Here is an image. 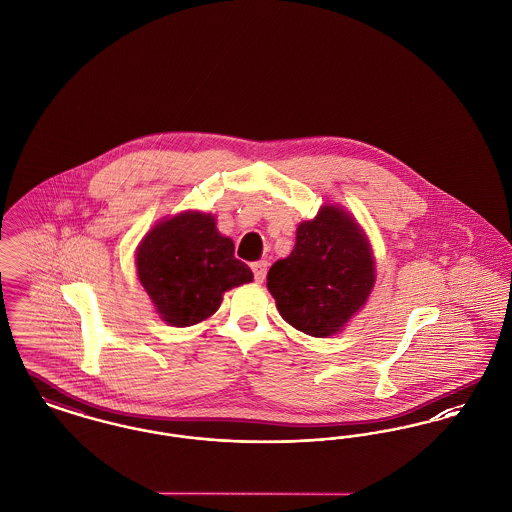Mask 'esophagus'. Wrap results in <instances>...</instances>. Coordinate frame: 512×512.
<instances>
[{
    "instance_id": "obj_1",
    "label": "esophagus",
    "mask_w": 512,
    "mask_h": 512,
    "mask_svg": "<svg viewBox=\"0 0 512 512\" xmlns=\"http://www.w3.org/2000/svg\"><path fill=\"white\" fill-rule=\"evenodd\" d=\"M252 271H254V279H256V283H264L266 273H268V262H266V260H262V262L252 264Z\"/></svg>"
}]
</instances>
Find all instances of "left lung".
Segmentation results:
<instances>
[{"mask_svg": "<svg viewBox=\"0 0 512 512\" xmlns=\"http://www.w3.org/2000/svg\"><path fill=\"white\" fill-rule=\"evenodd\" d=\"M376 283L372 248L339 206L296 227L293 252L268 273V289L283 320L312 337L339 333L366 304Z\"/></svg>", "mask_w": 512, "mask_h": 512, "instance_id": "obj_1", "label": "left lung"}]
</instances>
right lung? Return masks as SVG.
<instances>
[{
  "label": "right lung",
  "mask_w": 512,
  "mask_h": 512,
  "mask_svg": "<svg viewBox=\"0 0 512 512\" xmlns=\"http://www.w3.org/2000/svg\"><path fill=\"white\" fill-rule=\"evenodd\" d=\"M140 285L163 322L189 327L216 314L223 293L252 281L212 214L183 212L154 225L136 248Z\"/></svg>",
  "instance_id": "add662e5"
}]
</instances>
